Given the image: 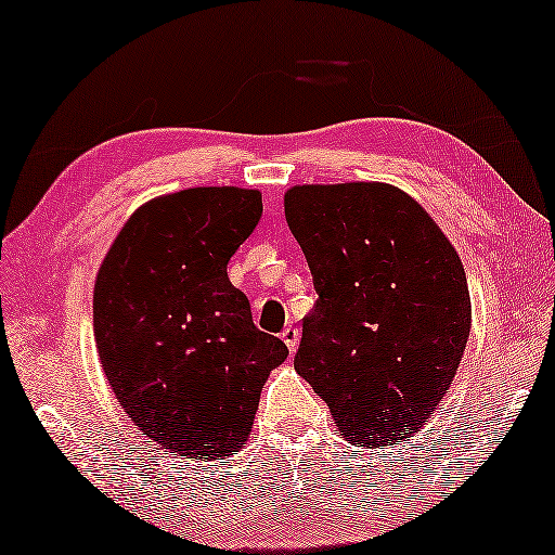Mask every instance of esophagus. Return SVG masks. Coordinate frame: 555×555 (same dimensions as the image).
I'll list each match as a JSON object with an SVG mask.
<instances>
[{"mask_svg": "<svg viewBox=\"0 0 555 555\" xmlns=\"http://www.w3.org/2000/svg\"><path fill=\"white\" fill-rule=\"evenodd\" d=\"M281 339L286 341L288 351H296L298 349V339H300V332L296 327H286L284 332H281Z\"/></svg>", "mask_w": 555, "mask_h": 555, "instance_id": "obj_1", "label": "esophagus"}]
</instances>
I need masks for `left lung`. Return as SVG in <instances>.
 I'll return each mask as SVG.
<instances>
[{
  "mask_svg": "<svg viewBox=\"0 0 555 555\" xmlns=\"http://www.w3.org/2000/svg\"><path fill=\"white\" fill-rule=\"evenodd\" d=\"M284 210L318 291L298 376L351 444L405 441L435 415L470 335L459 251L415 198L383 181L291 186Z\"/></svg>",
  "mask_w": 555,
  "mask_h": 555,
  "instance_id": "obj_1",
  "label": "left lung"
}]
</instances>
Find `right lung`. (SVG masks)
<instances>
[{"instance_id":"right-lung-1","label":"right lung","mask_w":555,"mask_h":555,"mask_svg":"<svg viewBox=\"0 0 555 555\" xmlns=\"http://www.w3.org/2000/svg\"><path fill=\"white\" fill-rule=\"evenodd\" d=\"M261 218V194L194 186L120 228L94 284V339L120 408L175 456H230L249 439L284 341L259 332L228 261Z\"/></svg>"}]
</instances>
